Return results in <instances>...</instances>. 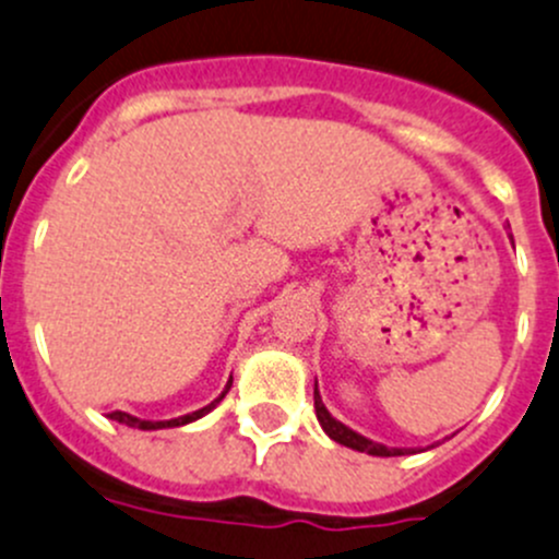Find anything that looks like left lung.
Wrapping results in <instances>:
<instances>
[{
  "label": "left lung",
  "mask_w": 559,
  "mask_h": 559,
  "mask_svg": "<svg viewBox=\"0 0 559 559\" xmlns=\"http://www.w3.org/2000/svg\"><path fill=\"white\" fill-rule=\"evenodd\" d=\"M314 413H318V421L320 427H323V432L329 435L334 443L340 445H347V449L353 451H361V454H369V456H405V454H416L413 449H389V445L383 443H374V440L364 438V435L353 432L350 427H345L342 421H336L334 416H331L329 411H325L323 400H320V391H318V380H314Z\"/></svg>",
  "instance_id": "obj_1"
}]
</instances>
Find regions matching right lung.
<instances>
[{
    "label": "right lung",
    "instance_id": "1",
    "mask_svg": "<svg viewBox=\"0 0 559 559\" xmlns=\"http://www.w3.org/2000/svg\"><path fill=\"white\" fill-rule=\"evenodd\" d=\"M230 385H234V378L228 380V385H225L223 394H219L214 402H209L206 407H201V411H195V413H187V416L170 418V421H146V418H135V416H130V413H121V411L110 413V421H119V424H124V427H132V429H143V432H154V429H170V427H185V424H192V421H198V418L206 416V413H212L214 407L223 402V396L228 394Z\"/></svg>",
    "mask_w": 559,
    "mask_h": 559
}]
</instances>
